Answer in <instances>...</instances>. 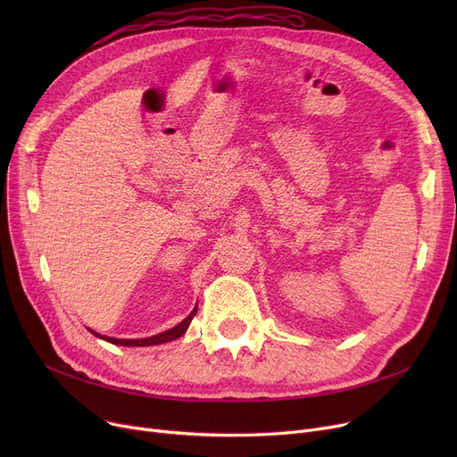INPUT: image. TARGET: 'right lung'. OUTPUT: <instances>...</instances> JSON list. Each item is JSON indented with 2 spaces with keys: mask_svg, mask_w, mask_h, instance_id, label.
<instances>
[{
  "mask_svg": "<svg viewBox=\"0 0 457 457\" xmlns=\"http://www.w3.org/2000/svg\"><path fill=\"white\" fill-rule=\"evenodd\" d=\"M196 313H198V307L192 309L190 315H188L185 320H181L178 326H174L172 329H166V331H162V333H159V335H154V337H148V339H114V337H104V335L96 333V331H92V333L96 335V337H102V339H105V341H109V343H112V345H122V346H150V345H161V343H168V341H174V339L181 337V335L187 331L190 320L195 319Z\"/></svg>",
  "mask_w": 457,
  "mask_h": 457,
  "instance_id": "1",
  "label": "right lung"
}]
</instances>
